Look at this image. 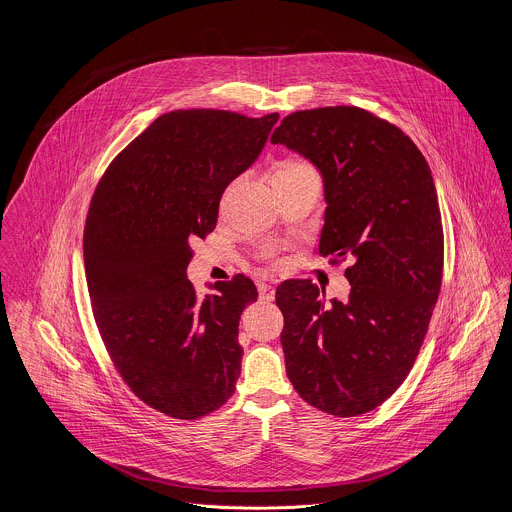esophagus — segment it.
Returning <instances> with one entry per match:
<instances>
[{"label": "esophagus", "mask_w": 512, "mask_h": 512, "mask_svg": "<svg viewBox=\"0 0 512 512\" xmlns=\"http://www.w3.org/2000/svg\"><path fill=\"white\" fill-rule=\"evenodd\" d=\"M273 295H275V287H273V285H269V283H261V285H259V297H261L263 301H271Z\"/></svg>", "instance_id": "1"}]
</instances>
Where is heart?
<instances>
[{
    "instance_id": "heart-1",
    "label": "heart",
    "mask_w": 512,
    "mask_h": 512,
    "mask_svg": "<svg viewBox=\"0 0 512 512\" xmlns=\"http://www.w3.org/2000/svg\"><path fill=\"white\" fill-rule=\"evenodd\" d=\"M275 177H317V173L309 162L289 158L279 164V168L275 170Z\"/></svg>"
}]
</instances>
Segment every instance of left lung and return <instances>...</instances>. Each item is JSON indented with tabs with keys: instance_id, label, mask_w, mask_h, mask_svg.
I'll list each match as a JSON object with an SVG mask.
<instances>
[{
	"instance_id": "8db88e82",
	"label": "left lung",
	"mask_w": 512,
	"mask_h": 512,
	"mask_svg": "<svg viewBox=\"0 0 512 512\" xmlns=\"http://www.w3.org/2000/svg\"><path fill=\"white\" fill-rule=\"evenodd\" d=\"M271 142L317 166L319 253L352 261L348 301L325 305L309 279L277 287L287 378L325 414H366L408 378L438 301L444 231L430 166L396 124L358 106L297 110Z\"/></svg>"
}]
</instances>
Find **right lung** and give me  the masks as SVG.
I'll list each match as a JSON object with an SVG mask.
<instances>
[{"label":"right lung","instance_id":"obj_1","mask_svg":"<svg viewBox=\"0 0 512 512\" xmlns=\"http://www.w3.org/2000/svg\"><path fill=\"white\" fill-rule=\"evenodd\" d=\"M279 114L177 110L158 116L104 170L84 227L102 344L132 394L177 420L219 410L241 374L239 319L257 301L243 275L199 297L191 241L213 233L227 185L259 156Z\"/></svg>","mask_w":512,"mask_h":512}]
</instances>
